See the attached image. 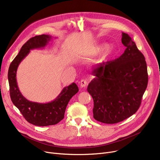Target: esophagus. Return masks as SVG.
<instances>
[{
  "label": "esophagus",
  "instance_id": "esophagus-1",
  "mask_svg": "<svg viewBox=\"0 0 160 160\" xmlns=\"http://www.w3.org/2000/svg\"><path fill=\"white\" fill-rule=\"evenodd\" d=\"M88 84V82L84 80V79H82L80 82V87L81 88H84L87 87V85Z\"/></svg>",
  "mask_w": 160,
  "mask_h": 160
}]
</instances>
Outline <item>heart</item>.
<instances>
[{"instance_id":"b5f03b06","label":"heart","mask_w":160,"mask_h":160,"mask_svg":"<svg viewBox=\"0 0 160 160\" xmlns=\"http://www.w3.org/2000/svg\"><path fill=\"white\" fill-rule=\"evenodd\" d=\"M108 48V45L106 44H102L101 45L99 46H97V47H94L92 49V52L93 54H100L101 52H102V51H105L106 49H107Z\"/></svg>"}]
</instances>
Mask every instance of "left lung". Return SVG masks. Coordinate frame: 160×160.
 <instances>
[{
    "label": "left lung",
    "mask_w": 160,
    "mask_h": 160,
    "mask_svg": "<svg viewBox=\"0 0 160 160\" xmlns=\"http://www.w3.org/2000/svg\"><path fill=\"white\" fill-rule=\"evenodd\" d=\"M122 43L126 47L124 52L96 65L87 88L93 100V118L105 124H115L136 113L148 83L144 56L125 32Z\"/></svg>",
    "instance_id": "obj_1"
}]
</instances>
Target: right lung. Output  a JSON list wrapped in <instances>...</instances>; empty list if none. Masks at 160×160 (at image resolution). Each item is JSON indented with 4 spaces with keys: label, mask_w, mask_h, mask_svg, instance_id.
Segmentation results:
<instances>
[{
    "label": "right lung",
    "mask_w": 160,
    "mask_h": 160,
    "mask_svg": "<svg viewBox=\"0 0 160 160\" xmlns=\"http://www.w3.org/2000/svg\"><path fill=\"white\" fill-rule=\"evenodd\" d=\"M52 38V36L48 34H42L29 39L22 47L19 53L11 62L8 70V81L12 102L28 122L37 126L55 125L63 119L68 102L79 91L77 84L72 82L63 88L52 101L39 103L28 100L19 90L17 81L18 65L29 54L30 51L44 48Z\"/></svg>",
    "instance_id": "add662e5"
}]
</instances>
